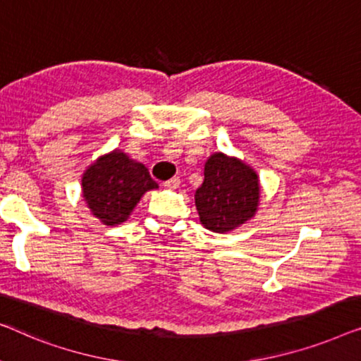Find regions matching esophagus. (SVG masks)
<instances>
[{"mask_svg":"<svg viewBox=\"0 0 361 361\" xmlns=\"http://www.w3.org/2000/svg\"><path fill=\"white\" fill-rule=\"evenodd\" d=\"M164 186H165V190H176V188H180V180L171 178L169 181H165Z\"/></svg>","mask_w":361,"mask_h":361,"instance_id":"esophagus-1","label":"esophagus"}]
</instances>
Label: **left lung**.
<instances>
[{"instance_id":"8db88e82","label":"left lung","mask_w":361,"mask_h":361,"mask_svg":"<svg viewBox=\"0 0 361 361\" xmlns=\"http://www.w3.org/2000/svg\"><path fill=\"white\" fill-rule=\"evenodd\" d=\"M195 204L207 231L227 233L257 214L260 178L243 160L214 152L204 164V180L195 192Z\"/></svg>"}]
</instances>
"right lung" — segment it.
<instances>
[{
	"label": "right lung",
	"mask_w": 361,
	"mask_h": 361,
	"mask_svg": "<svg viewBox=\"0 0 361 361\" xmlns=\"http://www.w3.org/2000/svg\"><path fill=\"white\" fill-rule=\"evenodd\" d=\"M157 188L147 166L119 149L98 157L81 175L85 204L109 227L128 221L142 196Z\"/></svg>",
	"instance_id": "1"
}]
</instances>
